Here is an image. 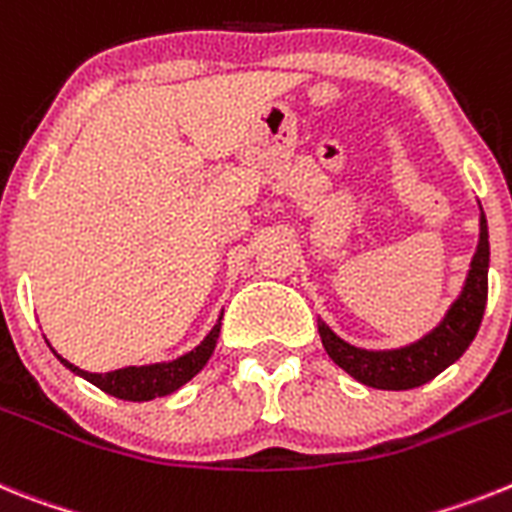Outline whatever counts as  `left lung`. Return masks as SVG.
<instances>
[{
  "mask_svg": "<svg viewBox=\"0 0 512 512\" xmlns=\"http://www.w3.org/2000/svg\"><path fill=\"white\" fill-rule=\"evenodd\" d=\"M487 268H490V234L484 211L479 216V244L471 257V268L466 273V283L459 299L446 311L443 322L430 330L417 342L394 350H366L355 348L342 337H337L327 324L319 319V337L332 361L350 373L361 384L373 389H415L428 384L438 373L456 363L469 348L487 304Z\"/></svg>",
  "mask_w": 512,
  "mask_h": 512,
  "instance_id": "obj_1",
  "label": "left lung"
}]
</instances>
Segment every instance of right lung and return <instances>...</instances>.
Returning <instances> with one entry per match:
<instances>
[{
    "label": "right lung",
    "mask_w": 512,
    "mask_h": 512,
    "mask_svg": "<svg viewBox=\"0 0 512 512\" xmlns=\"http://www.w3.org/2000/svg\"><path fill=\"white\" fill-rule=\"evenodd\" d=\"M221 332V317L219 322L213 324V330L208 332L206 340L198 345L190 353L180 355L177 361L170 363H151V366H128L118 368V371L110 373H90L82 371V368L71 366L66 358H61L56 350V358L64 363L69 371L79 373L82 379H87L90 384H95L97 389H102L105 394H113L118 399H128V402H149L154 397H167L172 391L180 389L182 384H188L195 373L201 371L208 363V358L213 355V348H216V340H219Z\"/></svg>",
    "instance_id": "right-lung-1"
}]
</instances>
